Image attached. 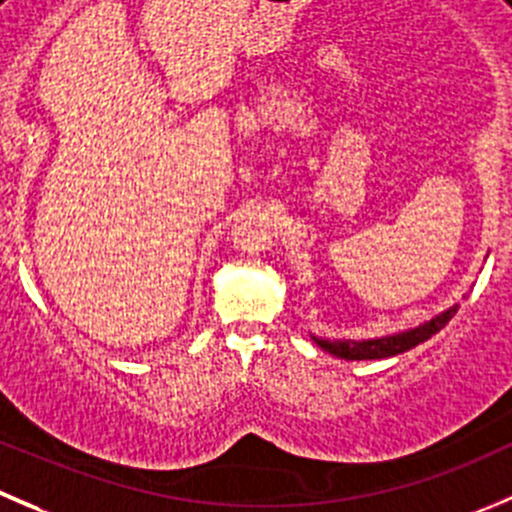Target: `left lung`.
<instances>
[{"mask_svg": "<svg viewBox=\"0 0 512 512\" xmlns=\"http://www.w3.org/2000/svg\"><path fill=\"white\" fill-rule=\"evenodd\" d=\"M458 302L448 310L438 312L435 317L430 320L420 322V325L408 327V330H400V332H390V335H380V337H365V340H327V337H310L315 340L317 347H322L325 352L330 355L340 357V360H382V357H393L400 355V352H408L413 347H418L420 342L430 340L435 332L443 330L450 320L455 317L458 312Z\"/></svg>", "mask_w": 512, "mask_h": 512, "instance_id": "8db88e82", "label": "left lung"}]
</instances>
